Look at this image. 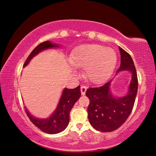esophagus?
I'll return each mask as SVG.
<instances>
[{"instance_id":"34e87169","label":"esophagus","mask_w":156,"mask_h":156,"mask_svg":"<svg viewBox=\"0 0 156 156\" xmlns=\"http://www.w3.org/2000/svg\"><path fill=\"white\" fill-rule=\"evenodd\" d=\"M87 87L86 86H84V85H82L81 87V94L82 95H84L86 93V91H87Z\"/></svg>"}]
</instances>
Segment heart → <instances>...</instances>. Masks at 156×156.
<instances>
[{"instance_id": "b5f03b06", "label": "heart", "mask_w": 156, "mask_h": 156, "mask_svg": "<svg viewBox=\"0 0 156 156\" xmlns=\"http://www.w3.org/2000/svg\"><path fill=\"white\" fill-rule=\"evenodd\" d=\"M70 63L84 67L85 77L93 83H101L110 76L116 63V55L111 48L98 44L79 47L70 57Z\"/></svg>"}]
</instances>
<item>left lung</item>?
I'll list each match as a JSON object with an SVG mask.
<instances>
[{"instance_id": "1", "label": "left lung", "mask_w": 156, "mask_h": 156, "mask_svg": "<svg viewBox=\"0 0 156 156\" xmlns=\"http://www.w3.org/2000/svg\"><path fill=\"white\" fill-rule=\"evenodd\" d=\"M120 71H129L132 75L128 94L115 98L110 91L111 81L98 87L89 88L86 96L89 98L88 118L90 123L96 130L101 132L115 131L123 124L133 109L137 93L138 79L134 62L131 56L120 47Z\"/></svg>"}]
</instances>
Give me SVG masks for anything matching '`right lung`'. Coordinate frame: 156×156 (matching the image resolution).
Instances as JSON below:
<instances>
[{
	"label": "right lung",
	"instance_id": "add662e5",
	"mask_svg": "<svg viewBox=\"0 0 156 156\" xmlns=\"http://www.w3.org/2000/svg\"><path fill=\"white\" fill-rule=\"evenodd\" d=\"M58 45L53 44L49 41H46L40 44L36 48L34 49L31 53L28 56L24 66L29 64L30 60L34 56L38 54L40 51L46 49L57 48ZM81 93L80 90V86H78L73 89L64 88L62 96L60 98V101L57 108L52 115L47 119H37L32 116L28 110L25 108V112L30 120L36 127L48 134H55L60 133L66 129L68 125L69 120V112L73 106L81 97Z\"/></svg>",
	"mask_w": 156,
	"mask_h": 156
}]
</instances>
